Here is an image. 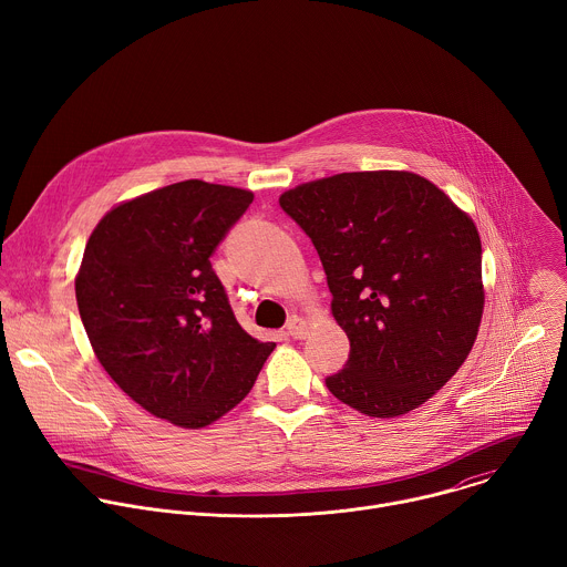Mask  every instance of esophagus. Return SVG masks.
I'll return each mask as SVG.
<instances>
[{"label": "esophagus", "instance_id": "esophagus-1", "mask_svg": "<svg viewBox=\"0 0 567 567\" xmlns=\"http://www.w3.org/2000/svg\"><path fill=\"white\" fill-rule=\"evenodd\" d=\"M287 337L291 339H305L307 337V322L300 318V316H291L287 320Z\"/></svg>", "mask_w": 567, "mask_h": 567}]
</instances>
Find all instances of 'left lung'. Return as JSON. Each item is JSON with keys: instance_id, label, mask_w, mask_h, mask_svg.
I'll list each match as a JSON object with an SVG mask.
<instances>
[{"instance_id": "left-lung-1", "label": "left lung", "mask_w": 567, "mask_h": 567, "mask_svg": "<svg viewBox=\"0 0 567 567\" xmlns=\"http://www.w3.org/2000/svg\"><path fill=\"white\" fill-rule=\"evenodd\" d=\"M280 208L322 262L350 339L330 392L370 417L431 399L477 337L484 291L473 219L413 173H343L302 184Z\"/></svg>"}]
</instances>
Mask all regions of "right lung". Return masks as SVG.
Instances as JSON below:
<instances>
[{"label": "right lung", "instance_id": "1", "mask_svg": "<svg viewBox=\"0 0 567 567\" xmlns=\"http://www.w3.org/2000/svg\"><path fill=\"white\" fill-rule=\"evenodd\" d=\"M254 193L199 179L112 208L75 300L105 372L158 420L202 429L249 394L276 343L239 326L210 256Z\"/></svg>", "mask_w": 567, "mask_h": 567}]
</instances>
